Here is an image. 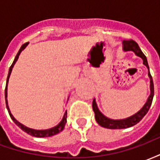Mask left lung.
Instances as JSON below:
<instances>
[{
	"label": "left lung",
	"instance_id": "left-lung-1",
	"mask_svg": "<svg viewBox=\"0 0 160 160\" xmlns=\"http://www.w3.org/2000/svg\"><path fill=\"white\" fill-rule=\"evenodd\" d=\"M122 49L123 51H133V52L137 56H140L141 59L143 60V64L148 68V77L150 79V95L148 97V100L146 102V104L143 105V107L141 108L140 111L136 112L135 114L131 116L129 118H124V119H119V120H114L111 118H106L104 114H102L100 111L98 110L97 106V103L95 98L92 101V110L95 113V119L97 121V122L100 126L106 128H111V129H121V128H127L132 127L135 124H137L140 121L144 118L145 115L147 114L150 109L153 95H154V87H153V82H152V78L150 72H149V66H148V60L143 52L141 51L140 47L138 45L136 42H134V40H124L122 42Z\"/></svg>",
	"mask_w": 160,
	"mask_h": 160
}]
</instances>
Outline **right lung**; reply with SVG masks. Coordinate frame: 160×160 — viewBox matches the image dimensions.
Wrapping results in <instances>:
<instances>
[{
    "label": "right lung",
    "instance_id": "right-lung-1",
    "mask_svg": "<svg viewBox=\"0 0 160 160\" xmlns=\"http://www.w3.org/2000/svg\"><path fill=\"white\" fill-rule=\"evenodd\" d=\"M28 43L29 42H26V43H24L22 46H21V48L19 49V52L18 54L16 55L15 58H14V61H13V62L10 67V68H9L8 71V79H7V84H6V88H5V99H6V105H7V109H8V113L10 115V118H12V120L14 122V123L19 127L23 131H25L26 132L27 134H31V135H32V136H35V137H49V136H53V135H55V134H57L58 133H60L61 131L63 130V128H65V124L67 122V111L64 113V116H63L62 119V121L60 122L59 123L57 124L56 126L55 127L51 128H49V129H43V130H38V129H33V128H27L25 125H23L22 123H20L19 122L16 120L15 118H13V116L11 113V111H10V109L8 107V99H7V98H8V80H9V77H10V74H11V72H12V69L13 66H14V64L17 62V60L19 58V56L20 55V53L22 51L23 49H25L26 46L28 45Z\"/></svg>",
    "mask_w": 160,
    "mask_h": 160
}]
</instances>
